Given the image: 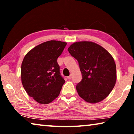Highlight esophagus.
I'll list each match as a JSON object with an SVG mask.
<instances>
[{"instance_id": "34e87169", "label": "esophagus", "mask_w": 134, "mask_h": 134, "mask_svg": "<svg viewBox=\"0 0 134 134\" xmlns=\"http://www.w3.org/2000/svg\"><path fill=\"white\" fill-rule=\"evenodd\" d=\"M72 78V76L71 75H70L69 76L67 77V79H71Z\"/></svg>"}]
</instances>
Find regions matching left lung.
<instances>
[{
    "instance_id": "8db88e82",
    "label": "left lung",
    "mask_w": 134,
    "mask_h": 134,
    "mask_svg": "<svg viewBox=\"0 0 134 134\" xmlns=\"http://www.w3.org/2000/svg\"><path fill=\"white\" fill-rule=\"evenodd\" d=\"M78 61L82 80L76 86L79 96L96 103L107 97L116 80V64L112 56L100 45L89 41L77 42L68 48Z\"/></svg>"
}]
</instances>
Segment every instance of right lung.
<instances>
[{
  "label": "right lung",
  "mask_w": 134,
  "mask_h": 134,
  "mask_svg": "<svg viewBox=\"0 0 134 134\" xmlns=\"http://www.w3.org/2000/svg\"><path fill=\"white\" fill-rule=\"evenodd\" d=\"M67 43L51 40L37 45L26 54L21 65V80L30 97L41 104L57 98L65 83L57 58Z\"/></svg>",
  "instance_id": "1"
}]
</instances>
